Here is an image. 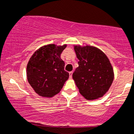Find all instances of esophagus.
Wrapping results in <instances>:
<instances>
[{"instance_id":"1","label":"esophagus","mask_w":134,"mask_h":134,"mask_svg":"<svg viewBox=\"0 0 134 134\" xmlns=\"http://www.w3.org/2000/svg\"><path fill=\"white\" fill-rule=\"evenodd\" d=\"M72 75H73V71L69 72V78L70 79H71L72 78Z\"/></svg>"}]
</instances>
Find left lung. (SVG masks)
Here are the masks:
<instances>
[{
    "mask_svg": "<svg viewBox=\"0 0 134 134\" xmlns=\"http://www.w3.org/2000/svg\"><path fill=\"white\" fill-rule=\"evenodd\" d=\"M79 61L73 73L81 95L87 100L98 99L108 91L114 79V69L107 55L91 45H74Z\"/></svg>",
    "mask_w": 134,
    "mask_h": 134,
    "instance_id": "left-lung-1",
    "label": "left lung"
}]
</instances>
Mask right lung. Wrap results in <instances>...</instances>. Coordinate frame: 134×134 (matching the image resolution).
I'll list each match as a JSON object with an SVG mask.
<instances>
[{
	"mask_svg": "<svg viewBox=\"0 0 134 134\" xmlns=\"http://www.w3.org/2000/svg\"><path fill=\"white\" fill-rule=\"evenodd\" d=\"M67 44H49L41 47L31 57L26 66V77L35 92L43 97H52L61 91L68 72L61 54Z\"/></svg>",
	"mask_w": 134,
	"mask_h": 134,
	"instance_id": "obj_1",
	"label": "right lung"
}]
</instances>
